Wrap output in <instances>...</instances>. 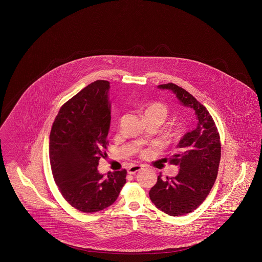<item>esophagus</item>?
I'll use <instances>...</instances> for the list:
<instances>
[{
  "mask_svg": "<svg viewBox=\"0 0 262 262\" xmlns=\"http://www.w3.org/2000/svg\"><path fill=\"white\" fill-rule=\"evenodd\" d=\"M142 169L141 166H132L127 169L128 174H136L137 171H140Z\"/></svg>",
  "mask_w": 262,
  "mask_h": 262,
  "instance_id": "esophagus-1",
  "label": "esophagus"
}]
</instances>
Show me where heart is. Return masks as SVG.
<instances>
[{"instance_id":"1","label":"heart","mask_w":262,"mask_h":262,"mask_svg":"<svg viewBox=\"0 0 262 262\" xmlns=\"http://www.w3.org/2000/svg\"><path fill=\"white\" fill-rule=\"evenodd\" d=\"M167 115H168V109L165 105L161 102H153V103L148 105L144 110V117L145 116H155L159 119H161L162 121H164L166 119ZM145 154H146V151H144L142 153V155H145Z\"/></svg>"}]
</instances>
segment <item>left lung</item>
I'll list each match as a JSON object with an SVG mask.
<instances>
[{
    "mask_svg": "<svg viewBox=\"0 0 262 262\" xmlns=\"http://www.w3.org/2000/svg\"><path fill=\"white\" fill-rule=\"evenodd\" d=\"M158 89L172 92L181 104L194 110L198 120L197 126L182 136L177 152L169 158L170 164L179 167L178 176L163 180L160 174L149 192L158 209L181 216L197 209L214 184L221 155L220 134L207 108L187 91L172 83Z\"/></svg>",
    "mask_w": 262,
    "mask_h": 262,
    "instance_id": "left-lung-1",
    "label": "left lung"
}]
</instances>
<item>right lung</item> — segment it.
Listing matches in <instances>:
<instances>
[{
	"label": "right lung",
	"mask_w": 262,
	"mask_h": 262,
	"mask_svg": "<svg viewBox=\"0 0 262 262\" xmlns=\"http://www.w3.org/2000/svg\"><path fill=\"white\" fill-rule=\"evenodd\" d=\"M110 83L98 80L62 105L50 135V161L54 181L73 208L92 213L111 206L124 184L126 170L99 173L106 157L111 121Z\"/></svg>",
	"instance_id": "1"
}]
</instances>
